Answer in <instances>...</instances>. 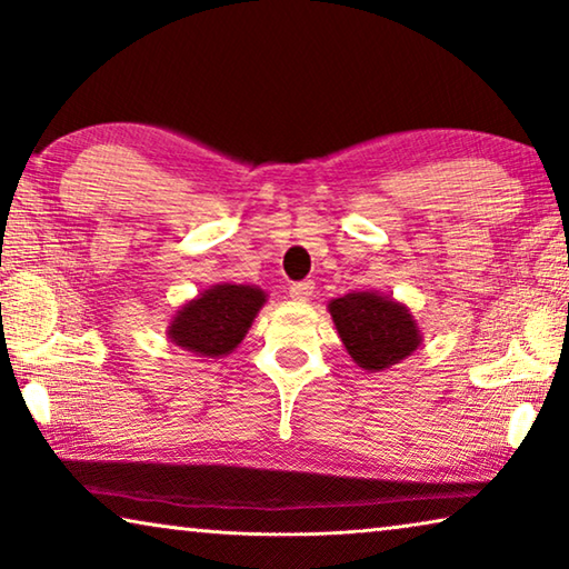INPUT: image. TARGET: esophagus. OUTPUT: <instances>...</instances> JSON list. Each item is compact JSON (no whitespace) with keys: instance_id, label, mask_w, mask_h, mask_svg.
Instances as JSON below:
<instances>
[{"instance_id":"obj_1","label":"esophagus","mask_w":569,"mask_h":569,"mask_svg":"<svg viewBox=\"0 0 569 569\" xmlns=\"http://www.w3.org/2000/svg\"><path fill=\"white\" fill-rule=\"evenodd\" d=\"M311 293H313V283L311 281H299V283L291 286V299L293 301H307Z\"/></svg>"}]
</instances>
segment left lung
I'll return each mask as SVG.
<instances>
[{
  "label": "left lung",
  "mask_w": 569,
  "mask_h": 569,
  "mask_svg": "<svg viewBox=\"0 0 569 569\" xmlns=\"http://www.w3.org/2000/svg\"><path fill=\"white\" fill-rule=\"evenodd\" d=\"M345 350L368 372H383L421 347V329L406 303L378 291H352L329 301Z\"/></svg>",
  "instance_id": "1"
}]
</instances>
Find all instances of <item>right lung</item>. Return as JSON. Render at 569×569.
<instances>
[{"mask_svg":"<svg viewBox=\"0 0 569 569\" xmlns=\"http://www.w3.org/2000/svg\"><path fill=\"white\" fill-rule=\"evenodd\" d=\"M266 301L268 293L260 286L214 283L178 307L166 335L197 358H227L248 335Z\"/></svg>","mask_w":569,"mask_h":569,"instance_id":"1","label":"right lung"}]
</instances>
